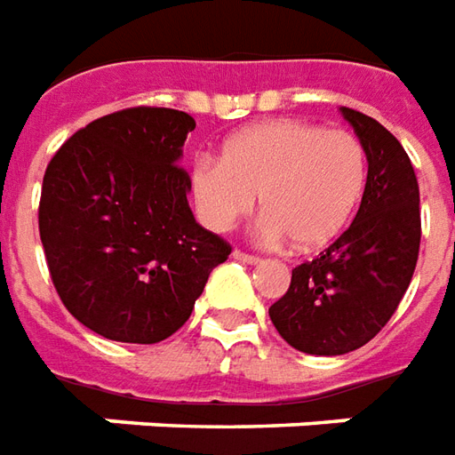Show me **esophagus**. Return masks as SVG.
<instances>
[{
    "mask_svg": "<svg viewBox=\"0 0 455 455\" xmlns=\"http://www.w3.org/2000/svg\"><path fill=\"white\" fill-rule=\"evenodd\" d=\"M232 257L237 261H242V264H259V257H254V254H247V251H240V250H235L232 251Z\"/></svg>",
    "mask_w": 455,
    "mask_h": 455,
    "instance_id": "esophagus-1",
    "label": "esophagus"
}]
</instances>
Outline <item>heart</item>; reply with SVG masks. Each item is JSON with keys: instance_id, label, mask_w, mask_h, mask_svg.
<instances>
[{"instance_id": "b5f03b06", "label": "heart", "mask_w": 455, "mask_h": 455, "mask_svg": "<svg viewBox=\"0 0 455 455\" xmlns=\"http://www.w3.org/2000/svg\"><path fill=\"white\" fill-rule=\"evenodd\" d=\"M366 181V150L351 132L274 118L228 138L220 162L198 159L191 196L198 218L215 232L230 230L259 198L261 240L315 251L349 228Z\"/></svg>"}]
</instances>
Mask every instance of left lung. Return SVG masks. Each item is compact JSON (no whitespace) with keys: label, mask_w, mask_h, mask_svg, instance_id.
Instances as JSON below:
<instances>
[{"label":"left lung","mask_w":455,"mask_h":455,"mask_svg":"<svg viewBox=\"0 0 455 455\" xmlns=\"http://www.w3.org/2000/svg\"><path fill=\"white\" fill-rule=\"evenodd\" d=\"M368 159L354 223L313 261L293 268L286 296L268 307L278 334L303 354L359 349L393 317L412 281L422 220L412 162L390 131L341 106Z\"/></svg>","instance_id":"obj_1"}]
</instances>
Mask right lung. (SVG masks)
Here are the masks:
<instances>
[{
    "mask_svg": "<svg viewBox=\"0 0 455 455\" xmlns=\"http://www.w3.org/2000/svg\"><path fill=\"white\" fill-rule=\"evenodd\" d=\"M194 128L184 111L123 108L75 132L45 169L38 230L52 283L106 339L172 337L230 254L188 208L179 162Z\"/></svg>",
    "mask_w": 455,
    "mask_h": 455,
    "instance_id": "add662e5",
    "label": "right lung"
}]
</instances>
